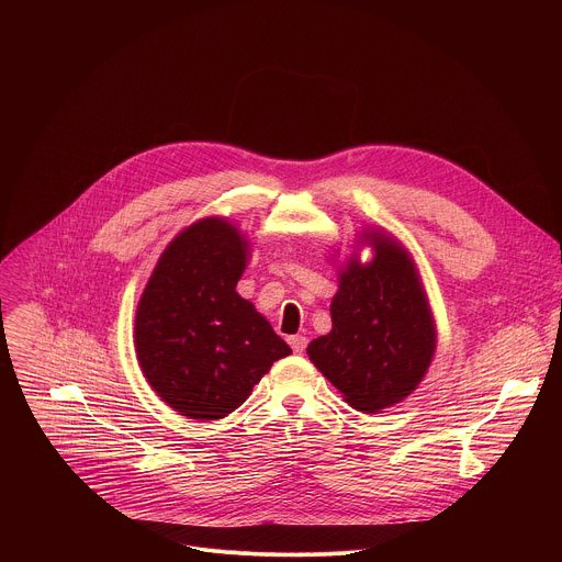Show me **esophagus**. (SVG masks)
<instances>
[{
    "mask_svg": "<svg viewBox=\"0 0 562 562\" xmlns=\"http://www.w3.org/2000/svg\"><path fill=\"white\" fill-rule=\"evenodd\" d=\"M289 345H291V349H293L295 353H302V351L306 349V345H308V338H306V336H291V338H289Z\"/></svg>",
    "mask_w": 562,
    "mask_h": 562,
    "instance_id": "obj_1",
    "label": "esophagus"
}]
</instances>
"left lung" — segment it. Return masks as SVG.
Wrapping results in <instances>:
<instances>
[{"mask_svg":"<svg viewBox=\"0 0 562 562\" xmlns=\"http://www.w3.org/2000/svg\"><path fill=\"white\" fill-rule=\"evenodd\" d=\"M358 245V243H356ZM360 245L338 269L331 331L311 340L308 360L364 414H378L414 393L436 353V319L418 267L384 228H364Z\"/></svg>","mask_w":562,"mask_h":562,"instance_id":"8db88e82","label":"left lung"}]
</instances>
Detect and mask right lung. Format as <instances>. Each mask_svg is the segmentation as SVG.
I'll use <instances>...</instances> for the list:
<instances>
[{"label":"right lung","instance_id":"obj_1","mask_svg":"<svg viewBox=\"0 0 562 562\" xmlns=\"http://www.w3.org/2000/svg\"><path fill=\"white\" fill-rule=\"evenodd\" d=\"M251 243L233 222L202 217L159 256L135 311V356L153 391L191 420H220L291 347L235 291Z\"/></svg>","mask_w":562,"mask_h":562}]
</instances>
